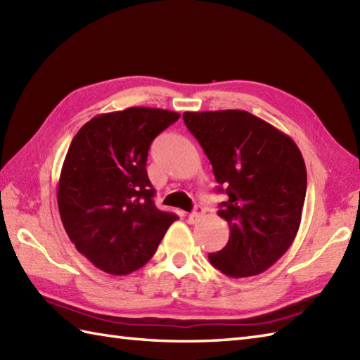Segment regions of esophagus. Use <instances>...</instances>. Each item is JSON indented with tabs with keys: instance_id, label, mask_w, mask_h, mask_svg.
Returning a JSON list of instances; mask_svg holds the SVG:
<instances>
[{
	"instance_id": "34e87169",
	"label": "esophagus",
	"mask_w": 360,
	"mask_h": 360,
	"mask_svg": "<svg viewBox=\"0 0 360 360\" xmlns=\"http://www.w3.org/2000/svg\"><path fill=\"white\" fill-rule=\"evenodd\" d=\"M204 215H205L204 207H201V205H196L195 210L188 215V221L192 224H196V223H200V221L204 218Z\"/></svg>"
}]
</instances>
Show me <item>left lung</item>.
<instances>
[{
	"instance_id": "obj_1",
	"label": "left lung",
	"mask_w": 360,
	"mask_h": 360,
	"mask_svg": "<svg viewBox=\"0 0 360 360\" xmlns=\"http://www.w3.org/2000/svg\"><path fill=\"white\" fill-rule=\"evenodd\" d=\"M186 127L209 158L229 200L218 215L231 236L213 267L232 278L262 274L292 244L300 227L307 167L289 136L241 110L184 112Z\"/></svg>"
}]
</instances>
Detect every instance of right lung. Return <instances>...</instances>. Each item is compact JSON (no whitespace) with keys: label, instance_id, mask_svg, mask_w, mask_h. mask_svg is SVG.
<instances>
[{"label":"right lung","instance_id":"right-lung-1","mask_svg":"<svg viewBox=\"0 0 360 360\" xmlns=\"http://www.w3.org/2000/svg\"><path fill=\"white\" fill-rule=\"evenodd\" d=\"M179 117L133 106L98 114L72 139L58 179V212L75 249L101 271L141 269L178 219L155 205L145 167L151 142Z\"/></svg>","mask_w":360,"mask_h":360}]
</instances>
